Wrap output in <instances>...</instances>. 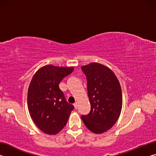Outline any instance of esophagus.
Returning a JSON list of instances; mask_svg holds the SVG:
<instances>
[{
  "label": "esophagus",
  "instance_id": "obj_1",
  "mask_svg": "<svg viewBox=\"0 0 156 156\" xmlns=\"http://www.w3.org/2000/svg\"><path fill=\"white\" fill-rule=\"evenodd\" d=\"M73 106H74L75 109H77L78 107V102H75V103L73 104Z\"/></svg>",
  "mask_w": 156,
  "mask_h": 156
}]
</instances>
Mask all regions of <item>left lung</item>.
Listing matches in <instances>:
<instances>
[{
  "label": "left lung",
  "mask_w": 156,
  "mask_h": 156,
  "mask_svg": "<svg viewBox=\"0 0 156 156\" xmlns=\"http://www.w3.org/2000/svg\"><path fill=\"white\" fill-rule=\"evenodd\" d=\"M87 76L91 111L81 118L89 130L96 134L106 132L120 117L122 107V89L113 71L104 65L91 62L82 66Z\"/></svg>",
  "instance_id": "8db88e82"
}]
</instances>
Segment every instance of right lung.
<instances>
[{
  "label": "right lung",
  "instance_id": "obj_1",
  "mask_svg": "<svg viewBox=\"0 0 156 156\" xmlns=\"http://www.w3.org/2000/svg\"><path fill=\"white\" fill-rule=\"evenodd\" d=\"M73 69V67L47 65L39 69L31 79L27 92L28 110L34 122L44 133H59L74 109L59 88L60 81Z\"/></svg>",
  "mask_w": 156,
  "mask_h": 156
}]
</instances>
